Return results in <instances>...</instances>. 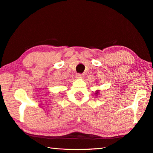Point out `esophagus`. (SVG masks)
<instances>
[{"label": "esophagus", "instance_id": "esophagus-1", "mask_svg": "<svg viewBox=\"0 0 153 153\" xmlns=\"http://www.w3.org/2000/svg\"><path fill=\"white\" fill-rule=\"evenodd\" d=\"M84 74H77V77H78V78H82L83 77H84Z\"/></svg>", "mask_w": 153, "mask_h": 153}]
</instances>
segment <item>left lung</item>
Returning a JSON list of instances; mask_svg holds the SVG:
<instances>
[{
    "mask_svg": "<svg viewBox=\"0 0 153 153\" xmlns=\"http://www.w3.org/2000/svg\"><path fill=\"white\" fill-rule=\"evenodd\" d=\"M97 93H98V92H97ZM97 93H96V94H97Z\"/></svg>",
    "mask_w": 153,
    "mask_h": 153,
    "instance_id": "left-lung-1",
    "label": "left lung"
}]
</instances>
